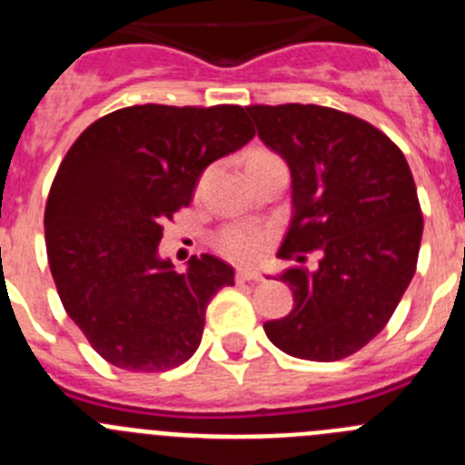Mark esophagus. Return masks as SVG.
I'll return each mask as SVG.
<instances>
[{
	"label": "esophagus",
	"mask_w": 465,
	"mask_h": 465,
	"mask_svg": "<svg viewBox=\"0 0 465 465\" xmlns=\"http://www.w3.org/2000/svg\"><path fill=\"white\" fill-rule=\"evenodd\" d=\"M237 282H261L262 274L258 270H249V268H240L235 274Z\"/></svg>",
	"instance_id": "esophagus-1"
}]
</instances>
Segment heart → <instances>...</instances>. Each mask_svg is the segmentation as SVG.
<instances>
[{
    "label": "heart",
    "instance_id": "obj_1",
    "mask_svg": "<svg viewBox=\"0 0 465 465\" xmlns=\"http://www.w3.org/2000/svg\"><path fill=\"white\" fill-rule=\"evenodd\" d=\"M268 160H277V155L270 153V151L256 149L249 153L246 165L253 167L261 165V163H268ZM216 246L221 249V253H225L232 261L253 262L268 249V232L261 228H253V225H230V228L221 230Z\"/></svg>",
    "mask_w": 465,
    "mask_h": 465
}]
</instances>
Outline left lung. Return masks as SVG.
<instances>
[{"label": "left lung", "instance_id": "1", "mask_svg": "<svg viewBox=\"0 0 465 465\" xmlns=\"http://www.w3.org/2000/svg\"><path fill=\"white\" fill-rule=\"evenodd\" d=\"M258 137L291 170V216L279 258L293 310L265 323L274 347L305 361H340L375 338L417 270L424 216L408 160L371 123L316 104L246 106Z\"/></svg>", "mask_w": 465, "mask_h": 465}]
</instances>
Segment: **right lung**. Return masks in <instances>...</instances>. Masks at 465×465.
I'll use <instances>...</instances> for the list:
<instances>
[{"mask_svg": "<svg viewBox=\"0 0 465 465\" xmlns=\"http://www.w3.org/2000/svg\"><path fill=\"white\" fill-rule=\"evenodd\" d=\"M253 134L244 106L137 104L67 151L44 213L48 265L64 312L111 365L170 371L200 347L209 300L235 270L203 253L176 272L158 256L163 223L191 204L204 167Z\"/></svg>", "mask_w": 465, "mask_h": 465, "instance_id": "right-lung-1", "label": "right lung"}]
</instances>
